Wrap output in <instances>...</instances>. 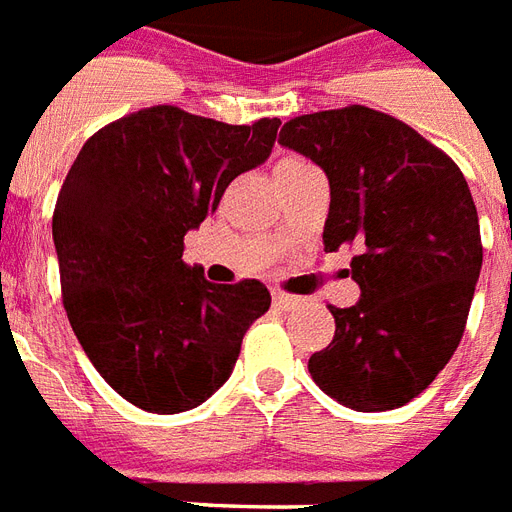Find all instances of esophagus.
Listing matches in <instances>:
<instances>
[{"instance_id": "esophagus-1", "label": "esophagus", "mask_w": 512, "mask_h": 512, "mask_svg": "<svg viewBox=\"0 0 512 512\" xmlns=\"http://www.w3.org/2000/svg\"><path fill=\"white\" fill-rule=\"evenodd\" d=\"M272 302L280 310H291V307L299 305V297H291V294H283V291H272Z\"/></svg>"}]
</instances>
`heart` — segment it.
I'll list each match as a JSON object with an SVG mask.
<instances>
[{
  "mask_svg": "<svg viewBox=\"0 0 512 512\" xmlns=\"http://www.w3.org/2000/svg\"><path fill=\"white\" fill-rule=\"evenodd\" d=\"M294 161H299V159H286V161H280L278 167H283V164H294Z\"/></svg>",
  "mask_w": 512,
  "mask_h": 512,
  "instance_id": "1",
  "label": "heart"
}]
</instances>
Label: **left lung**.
<instances>
[{
	"instance_id": "1",
	"label": "left lung",
	"mask_w": 512,
	"mask_h": 512,
	"mask_svg": "<svg viewBox=\"0 0 512 512\" xmlns=\"http://www.w3.org/2000/svg\"><path fill=\"white\" fill-rule=\"evenodd\" d=\"M280 145L326 172L324 251L359 245L361 297L329 307L334 340L307 361L315 386L359 413L407 405L459 348L483 264L461 169L416 129L351 105L291 118Z\"/></svg>"
}]
</instances>
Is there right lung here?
Masks as SVG:
<instances>
[{
	"label": "right lung",
	"mask_w": 512,
	"mask_h": 512,
	"mask_svg": "<svg viewBox=\"0 0 512 512\" xmlns=\"http://www.w3.org/2000/svg\"><path fill=\"white\" fill-rule=\"evenodd\" d=\"M278 126L159 105L80 148L53 213L61 294L86 356L126 402L167 416L202 405L270 310L259 280L215 286L188 267L183 237L218 210L237 175L270 159Z\"/></svg>",
	"instance_id": "1"
}]
</instances>
